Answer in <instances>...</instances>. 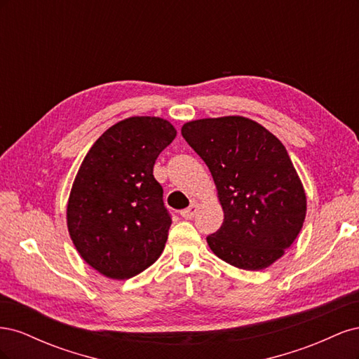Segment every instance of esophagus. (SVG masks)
Here are the masks:
<instances>
[{
	"mask_svg": "<svg viewBox=\"0 0 359 359\" xmlns=\"http://www.w3.org/2000/svg\"><path fill=\"white\" fill-rule=\"evenodd\" d=\"M198 210H199V203L198 202H191V205L189 206V208L181 211V215L184 217V219H191V217H194V214L198 212Z\"/></svg>",
	"mask_w": 359,
	"mask_h": 359,
	"instance_id": "1",
	"label": "esophagus"
}]
</instances>
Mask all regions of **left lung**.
I'll return each instance as SVG.
<instances>
[{
    "label": "left lung",
    "mask_w": 359,
    "mask_h": 359,
    "mask_svg": "<svg viewBox=\"0 0 359 359\" xmlns=\"http://www.w3.org/2000/svg\"><path fill=\"white\" fill-rule=\"evenodd\" d=\"M182 137L208 166L224 220L206 238L226 264L260 271L285 255L302 229L307 196L285 145L253 119L189 121Z\"/></svg>",
    "instance_id": "obj_1"
}]
</instances>
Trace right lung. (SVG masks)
Masks as SVG:
<instances>
[{"label":"right lung","instance_id":"obj_1","mask_svg":"<svg viewBox=\"0 0 359 359\" xmlns=\"http://www.w3.org/2000/svg\"><path fill=\"white\" fill-rule=\"evenodd\" d=\"M175 136L165 118H126L95 140L76 173L69 233L85 262L107 278L137 276L165 248L172 220L153 168Z\"/></svg>","mask_w":359,"mask_h":359}]
</instances>
